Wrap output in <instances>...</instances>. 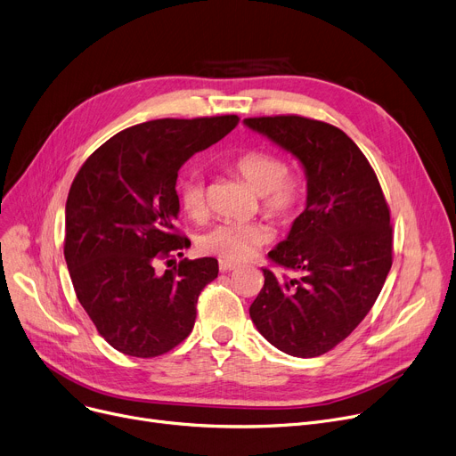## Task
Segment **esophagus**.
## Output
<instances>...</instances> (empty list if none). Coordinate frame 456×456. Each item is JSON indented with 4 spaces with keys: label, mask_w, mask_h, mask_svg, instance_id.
Instances as JSON below:
<instances>
[{
    "label": "esophagus",
    "mask_w": 456,
    "mask_h": 456,
    "mask_svg": "<svg viewBox=\"0 0 456 456\" xmlns=\"http://www.w3.org/2000/svg\"><path fill=\"white\" fill-rule=\"evenodd\" d=\"M236 268H239V265L232 263V261H220V270L222 272H232Z\"/></svg>",
    "instance_id": "34e87169"
}]
</instances>
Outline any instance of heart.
I'll use <instances>...</instances> for the list:
<instances>
[{
    "label": "heart",
    "instance_id": "heart-1",
    "mask_svg": "<svg viewBox=\"0 0 456 456\" xmlns=\"http://www.w3.org/2000/svg\"><path fill=\"white\" fill-rule=\"evenodd\" d=\"M232 169L255 193H259L263 210L273 220H287L300 207L304 183L300 175L285 169L277 154L265 149L248 151L236 158ZM176 197L191 220H203L207 216L205 184L197 173L183 176L176 184ZM268 240L270 229L259 222H224L201 234L200 249L225 261H244Z\"/></svg>",
    "mask_w": 456,
    "mask_h": 456
}]
</instances>
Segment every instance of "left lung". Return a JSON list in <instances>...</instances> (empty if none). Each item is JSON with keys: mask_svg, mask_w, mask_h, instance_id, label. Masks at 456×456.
Here are the masks:
<instances>
[{"mask_svg": "<svg viewBox=\"0 0 456 456\" xmlns=\"http://www.w3.org/2000/svg\"><path fill=\"white\" fill-rule=\"evenodd\" d=\"M298 158L307 179L304 212L270 253L265 285L249 307L263 338L289 355H322L355 330L374 305L393 263L389 208L380 183L350 137L314 118H244Z\"/></svg>", "mask_w": 456, "mask_h": 456, "instance_id": "1", "label": "left lung"}]
</instances>
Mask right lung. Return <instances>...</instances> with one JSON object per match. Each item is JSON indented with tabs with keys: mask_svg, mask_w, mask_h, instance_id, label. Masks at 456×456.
I'll return each instance as SVG.
<instances>
[{
	"mask_svg": "<svg viewBox=\"0 0 456 456\" xmlns=\"http://www.w3.org/2000/svg\"><path fill=\"white\" fill-rule=\"evenodd\" d=\"M239 117L156 118L115 134L77 171L65 207V261L77 300L118 352L156 358L183 343L217 261L154 265L190 246L176 232V176ZM171 263V261H167Z\"/></svg>",
	"mask_w": 456,
	"mask_h": 456,
	"instance_id": "add662e5",
	"label": "right lung"
}]
</instances>
